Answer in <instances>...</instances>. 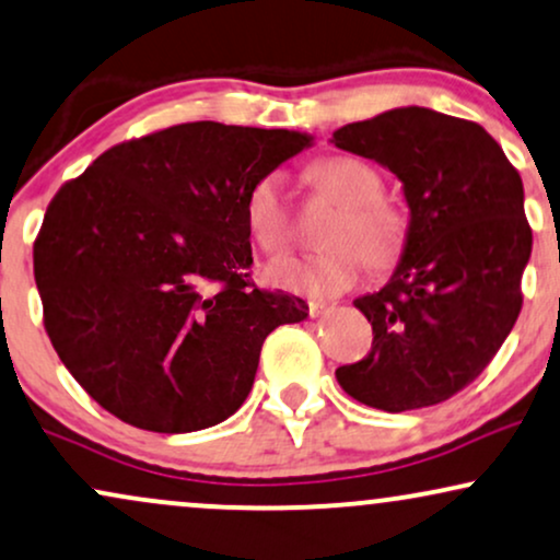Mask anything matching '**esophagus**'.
Wrapping results in <instances>:
<instances>
[{
  "label": "esophagus",
  "mask_w": 560,
  "mask_h": 560,
  "mask_svg": "<svg viewBox=\"0 0 560 560\" xmlns=\"http://www.w3.org/2000/svg\"><path fill=\"white\" fill-rule=\"evenodd\" d=\"M330 310V304L325 302H310V317H320Z\"/></svg>",
  "instance_id": "1"
}]
</instances>
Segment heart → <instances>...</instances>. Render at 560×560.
Instances as JSON below:
<instances>
[{
	"mask_svg": "<svg viewBox=\"0 0 560 560\" xmlns=\"http://www.w3.org/2000/svg\"><path fill=\"white\" fill-rule=\"evenodd\" d=\"M313 175L317 186L341 203L323 235L328 247L320 253L276 258L264 268V276L273 289L304 296H332L362 279L366 260L380 268L400 256L406 243V217L382 198V178L370 162L338 154L315 165ZM245 219L260 250H284L292 237V217L281 173H268L256 180L247 194Z\"/></svg>",
	"mask_w": 560,
	"mask_h": 560,
	"instance_id": "heart-1",
	"label": "heart"
}]
</instances>
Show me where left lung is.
<instances>
[{"label": "left lung", "instance_id": "8db88e82", "mask_svg": "<svg viewBox=\"0 0 560 560\" xmlns=\"http://www.w3.org/2000/svg\"><path fill=\"white\" fill-rule=\"evenodd\" d=\"M330 141L390 170L408 203L393 276L353 300L372 351L338 366V385L387 413L436 406L486 370L520 317L533 253L520 173L483 126L419 105L341 126Z\"/></svg>", "mask_w": 560, "mask_h": 560}]
</instances>
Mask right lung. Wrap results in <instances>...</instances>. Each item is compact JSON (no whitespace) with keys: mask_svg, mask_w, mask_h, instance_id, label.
<instances>
[{"mask_svg":"<svg viewBox=\"0 0 560 560\" xmlns=\"http://www.w3.org/2000/svg\"><path fill=\"white\" fill-rule=\"evenodd\" d=\"M313 147L196 121L103 152L48 203L33 247L56 353L108 413L188 434L230 419L273 328L307 304L250 281V188Z\"/></svg>","mask_w":560,"mask_h":560,"instance_id":"1","label":"right lung"}]
</instances>
